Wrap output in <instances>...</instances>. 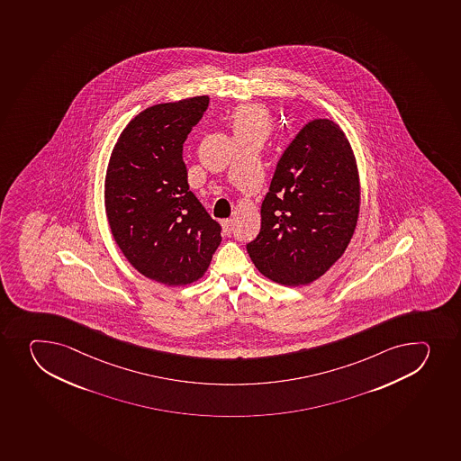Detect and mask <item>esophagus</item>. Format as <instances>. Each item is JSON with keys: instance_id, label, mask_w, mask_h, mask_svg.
Returning a JSON list of instances; mask_svg holds the SVG:
<instances>
[{"instance_id": "esophagus-1", "label": "esophagus", "mask_w": 461, "mask_h": 461, "mask_svg": "<svg viewBox=\"0 0 461 461\" xmlns=\"http://www.w3.org/2000/svg\"><path fill=\"white\" fill-rule=\"evenodd\" d=\"M223 233L231 236L233 233V219H223L222 221Z\"/></svg>"}]
</instances>
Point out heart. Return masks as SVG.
<instances>
[{"label":"heart","instance_id":"b5f03b06","mask_svg":"<svg viewBox=\"0 0 461 461\" xmlns=\"http://www.w3.org/2000/svg\"><path fill=\"white\" fill-rule=\"evenodd\" d=\"M269 119L265 110L260 106L242 105L238 106L231 114V128L234 135H242V133L267 132L269 131Z\"/></svg>","mask_w":461,"mask_h":461}]
</instances>
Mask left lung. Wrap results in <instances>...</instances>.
<instances>
[{"mask_svg":"<svg viewBox=\"0 0 461 461\" xmlns=\"http://www.w3.org/2000/svg\"><path fill=\"white\" fill-rule=\"evenodd\" d=\"M357 213L359 178L350 144L330 120H311L278 160L261 204L260 233L248 252L275 283H312L346 251Z\"/></svg>","mask_w":461,"mask_h":461,"instance_id":"left-lung-1","label":"left lung"}]
</instances>
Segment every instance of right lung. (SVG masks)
Masks as SVG:
<instances>
[{"label": "right lung", "mask_w": 461, "mask_h": 461, "mask_svg": "<svg viewBox=\"0 0 461 461\" xmlns=\"http://www.w3.org/2000/svg\"><path fill=\"white\" fill-rule=\"evenodd\" d=\"M209 106L198 96L150 106L126 126L111 155L105 205L115 242L147 278H201L222 228L189 191L183 142Z\"/></svg>", "instance_id": "1"}]
</instances>
